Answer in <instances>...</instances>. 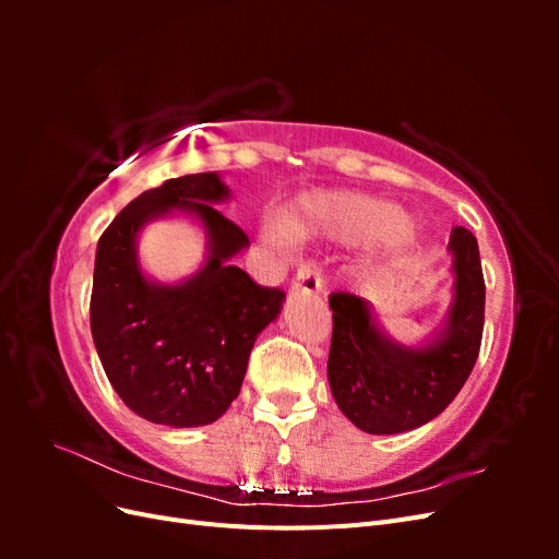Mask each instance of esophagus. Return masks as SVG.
Returning <instances> with one entry per match:
<instances>
[{
	"instance_id": "1",
	"label": "esophagus",
	"mask_w": 559,
	"mask_h": 559,
	"mask_svg": "<svg viewBox=\"0 0 559 559\" xmlns=\"http://www.w3.org/2000/svg\"><path fill=\"white\" fill-rule=\"evenodd\" d=\"M292 289L302 294H319L321 292V273L314 261L302 263L292 280Z\"/></svg>"
}]
</instances>
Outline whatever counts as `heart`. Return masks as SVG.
Listing matches in <instances>:
<instances>
[{"label":"heart","mask_w":559,"mask_h":559,"mask_svg":"<svg viewBox=\"0 0 559 559\" xmlns=\"http://www.w3.org/2000/svg\"><path fill=\"white\" fill-rule=\"evenodd\" d=\"M403 224V212L389 202L349 193H314L300 198L284 214V234L277 224H270L267 233L275 240H282L284 235L289 240H306L317 233L345 240H376L396 233Z\"/></svg>","instance_id":"1"}]
</instances>
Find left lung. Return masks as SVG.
<instances>
[{
    "mask_svg": "<svg viewBox=\"0 0 559 559\" xmlns=\"http://www.w3.org/2000/svg\"><path fill=\"white\" fill-rule=\"evenodd\" d=\"M452 302L425 345L405 347L376 321L370 302L331 294L329 384L337 408L366 433H403L441 415L476 366L485 324V280L473 233L454 226Z\"/></svg>",
    "mask_w": 559,
    "mask_h": 559,
    "instance_id": "obj_1",
    "label": "left lung"
}]
</instances>
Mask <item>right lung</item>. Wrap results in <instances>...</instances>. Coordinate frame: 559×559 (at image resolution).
Wrapping results in <instances>:
<instances>
[{
    "label": "right lung",
    "instance_id": "right-lung-1",
    "mask_svg": "<svg viewBox=\"0 0 559 559\" xmlns=\"http://www.w3.org/2000/svg\"><path fill=\"white\" fill-rule=\"evenodd\" d=\"M228 195L216 173L167 179L118 212L97 242L93 343L116 394L154 425L183 429L222 417L240 394L259 333L282 310V289L230 263L249 238L214 207ZM173 211L199 218L211 253L193 278L160 285L141 273L136 235Z\"/></svg>",
    "mask_w": 559,
    "mask_h": 559
}]
</instances>
